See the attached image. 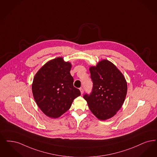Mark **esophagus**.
Wrapping results in <instances>:
<instances>
[{
	"mask_svg": "<svg viewBox=\"0 0 157 157\" xmlns=\"http://www.w3.org/2000/svg\"><path fill=\"white\" fill-rule=\"evenodd\" d=\"M80 91H81V94H83V88H80Z\"/></svg>",
	"mask_w": 157,
	"mask_h": 157,
	"instance_id": "obj_1",
	"label": "esophagus"
}]
</instances>
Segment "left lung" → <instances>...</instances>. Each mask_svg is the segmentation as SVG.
<instances>
[{
	"mask_svg": "<svg viewBox=\"0 0 157 157\" xmlns=\"http://www.w3.org/2000/svg\"><path fill=\"white\" fill-rule=\"evenodd\" d=\"M92 92L83 95L89 109L101 120L114 116L121 107L127 92L125 78L113 63L102 60L89 68Z\"/></svg>",
	"mask_w": 157,
	"mask_h": 157,
	"instance_id": "8db88e82",
	"label": "left lung"
}]
</instances>
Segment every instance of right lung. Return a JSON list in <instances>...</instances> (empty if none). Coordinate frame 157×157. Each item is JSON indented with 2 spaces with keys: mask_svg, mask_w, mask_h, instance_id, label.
Wrapping results in <instances>:
<instances>
[{
  "mask_svg": "<svg viewBox=\"0 0 157 157\" xmlns=\"http://www.w3.org/2000/svg\"><path fill=\"white\" fill-rule=\"evenodd\" d=\"M71 67V63L58 57L46 63L33 79L34 100L41 110L51 118L63 115L81 95L80 90L74 86V78L70 74Z\"/></svg>",
  "mask_w": 157,
  "mask_h": 157,
  "instance_id": "add662e5",
  "label": "right lung"
}]
</instances>
